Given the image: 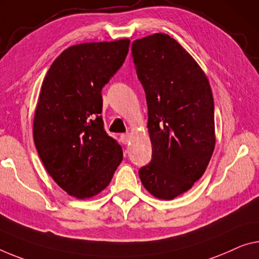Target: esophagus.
<instances>
[{
	"instance_id": "34e87169",
	"label": "esophagus",
	"mask_w": 259,
	"mask_h": 259,
	"mask_svg": "<svg viewBox=\"0 0 259 259\" xmlns=\"http://www.w3.org/2000/svg\"><path fill=\"white\" fill-rule=\"evenodd\" d=\"M120 139H121V141H122V143H125V145H127V143L130 142V140H131V134L130 133H125V134H121V137H120Z\"/></svg>"
}]
</instances>
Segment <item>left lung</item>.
Returning <instances> with one entry per match:
<instances>
[{"label": "left lung", "mask_w": 259, "mask_h": 259, "mask_svg": "<svg viewBox=\"0 0 259 259\" xmlns=\"http://www.w3.org/2000/svg\"><path fill=\"white\" fill-rule=\"evenodd\" d=\"M132 55L148 105L153 158L139 170L155 198L172 200L202 175L215 147L214 101L208 78L174 38L137 39Z\"/></svg>", "instance_id": "left-lung-1"}]
</instances>
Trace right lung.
<instances>
[{
	"instance_id": "add662e5",
	"label": "right lung",
	"mask_w": 259,
	"mask_h": 259,
	"mask_svg": "<svg viewBox=\"0 0 259 259\" xmlns=\"http://www.w3.org/2000/svg\"><path fill=\"white\" fill-rule=\"evenodd\" d=\"M130 39L83 42L65 50L44 78L33 140L47 172L69 196L101 193L122 161L103 124L102 89L128 53Z\"/></svg>"
}]
</instances>
